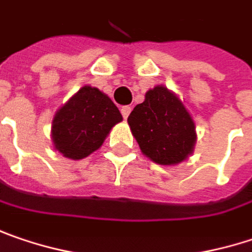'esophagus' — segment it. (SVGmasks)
Instances as JSON below:
<instances>
[{"mask_svg":"<svg viewBox=\"0 0 252 252\" xmlns=\"http://www.w3.org/2000/svg\"><path fill=\"white\" fill-rule=\"evenodd\" d=\"M129 112H131V107H129V105H124V107H121V114H123V117H124L126 120L128 118Z\"/></svg>","mask_w":252,"mask_h":252,"instance_id":"1","label":"esophagus"}]
</instances>
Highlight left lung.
Wrapping results in <instances>:
<instances>
[{
  "label": "left lung",
  "instance_id": "8db88e82",
  "mask_svg": "<svg viewBox=\"0 0 252 252\" xmlns=\"http://www.w3.org/2000/svg\"><path fill=\"white\" fill-rule=\"evenodd\" d=\"M128 124L141 151L157 164H178L192 153L194 121L178 96L162 85L145 94V101L129 114Z\"/></svg>",
  "mask_w": 252,
  "mask_h": 252
}]
</instances>
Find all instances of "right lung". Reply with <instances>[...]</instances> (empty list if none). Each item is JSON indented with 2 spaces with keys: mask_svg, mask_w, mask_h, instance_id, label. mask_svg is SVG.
<instances>
[{
  "mask_svg": "<svg viewBox=\"0 0 252 252\" xmlns=\"http://www.w3.org/2000/svg\"><path fill=\"white\" fill-rule=\"evenodd\" d=\"M120 121L123 115L111 98L85 85L55 114L52 141L64 157L81 159L98 150Z\"/></svg>",
  "mask_w": 252,
  "mask_h": 252,
  "instance_id": "1",
  "label": "right lung"
}]
</instances>
